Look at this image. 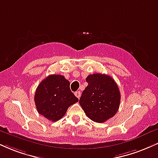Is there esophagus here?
I'll use <instances>...</instances> for the list:
<instances>
[{"instance_id":"obj_1","label":"esophagus","mask_w":158,"mask_h":158,"mask_svg":"<svg viewBox=\"0 0 158 158\" xmlns=\"http://www.w3.org/2000/svg\"><path fill=\"white\" fill-rule=\"evenodd\" d=\"M75 96H77V97L78 98H80V96H81V93L79 92V91H77V92H75Z\"/></svg>"}]
</instances>
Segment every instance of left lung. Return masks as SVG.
I'll use <instances>...</instances> for the list:
<instances>
[{"label":"left lung","instance_id":"obj_1","mask_svg":"<svg viewBox=\"0 0 158 158\" xmlns=\"http://www.w3.org/2000/svg\"><path fill=\"white\" fill-rule=\"evenodd\" d=\"M86 81L88 85L83 90L79 104L89 118L97 123L105 122L118 110V87L113 78L105 74H90Z\"/></svg>","mask_w":158,"mask_h":158}]
</instances>
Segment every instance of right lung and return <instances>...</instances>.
Instances as JSON below:
<instances>
[{"instance_id":"right-lung-1","label":"right lung","mask_w":158,"mask_h":158,"mask_svg":"<svg viewBox=\"0 0 158 158\" xmlns=\"http://www.w3.org/2000/svg\"><path fill=\"white\" fill-rule=\"evenodd\" d=\"M79 99L70 89L69 81L62 75H49L35 91V102L40 115L51 121L64 116L68 107Z\"/></svg>"}]
</instances>
